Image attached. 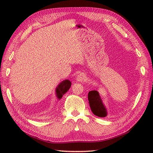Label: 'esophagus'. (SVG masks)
<instances>
[{
  "label": "esophagus",
  "instance_id": "obj_1",
  "mask_svg": "<svg viewBox=\"0 0 153 153\" xmlns=\"http://www.w3.org/2000/svg\"><path fill=\"white\" fill-rule=\"evenodd\" d=\"M85 78H86L85 74H83V73H81V74H79L78 75V76H77L76 79H77V82H83L84 80L85 79Z\"/></svg>",
  "mask_w": 153,
  "mask_h": 153
}]
</instances>
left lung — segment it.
Returning <instances> with one entry per match:
<instances>
[{
	"instance_id": "8db88e82",
	"label": "left lung",
	"mask_w": 153,
	"mask_h": 153,
	"mask_svg": "<svg viewBox=\"0 0 153 153\" xmlns=\"http://www.w3.org/2000/svg\"><path fill=\"white\" fill-rule=\"evenodd\" d=\"M88 100L91 111L95 116L104 118L107 116V110L97 91H91L88 93Z\"/></svg>"
}]
</instances>
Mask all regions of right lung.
Here are the masks:
<instances>
[{"instance_id":"obj_1","label":"right lung","mask_w":153,"mask_h":153,"mask_svg":"<svg viewBox=\"0 0 153 153\" xmlns=\"http://www.w3.org/2000/svg\"><path fill=\"white\" fill-rule=\"evenodd\" d=\"M71 83L70 80L65 79L60 82L56 88V95L58 99L60 100L62 97L70 88Z\"/></svg>"}]
</instances>
